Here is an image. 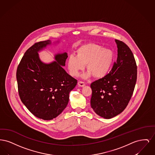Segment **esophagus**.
<instances>
[{
	"mask_svg": "<svg viewBox=\"0 0 155 155\" xmlns=\"http://www.w3.org/2000/svg\"><path fill=\"white\" fill-rule=\"evenodd\" d=\"M78 85L79 87H84L85 85V84L84 82H82V81H78Z\"/></svg>",
	"mask_w": 155,
	"mask_h": 155,
	"instance_id": "1",
	"label": "esophagus"
}]
</instances>
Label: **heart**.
<instances>
[{
  "label": "heart",
  "instance_id": "obj_1",
  "mask_svg": "<svg viewBox=\"0 0 155 155\" xmlns=\"http://www.w3.org/2000/svg\"><path fill=\"white\" fill-rule=\"evenodd\" d=\"M113 59L114 53L111 49L90 43L80 47L77 51V56L71 55L68 58L67 67L70 74L77 76L87 64L88 71L82 75L83 78H88L92 75L101 78L109 73Z\"/></svg>",
  "mask_w": 155,
  "mask_h": 155
}]
</instances>
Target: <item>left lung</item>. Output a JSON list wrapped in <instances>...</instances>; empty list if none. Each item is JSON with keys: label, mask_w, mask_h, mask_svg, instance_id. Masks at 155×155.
<instances>
[{"label": "left lung", "mask_w": 155, "mask_h": 155, "mask_svg": "<svg viewBox=\"0 0 155 155\" xmlns=\"http://www.w3.org/2000/svg\"><path fill=\"white\" fill-rule=\"evenodd\" d=\"M117 59L109 73L91 84V107L101 117L112 118L121 113L129 103L137 78V66L130 48L115 40Z\"/></svg>", "instance_id": "obj_1"}]
</instances>
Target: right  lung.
Returning <instances> with one entry per match:
<instances>
[{"label":"right lung","mask_w":155,"mask_h":155,"mask_svg":"<svg viewBox=\"0 0 155 155\" xmlns=\"http://www.w3.org/2000/svg\"><path fill=\"white\" fill-rule=\"evenodd\" d=\"M51 44L49 40L35 43L25 52L18 66L16 78L23 104L35 116L44 120L56 118L66 107L69 94L77 80L67 73V53H58L49 64L42 62L38 52Z\"/></svg>","instance_id":"1"}]
</instances>
